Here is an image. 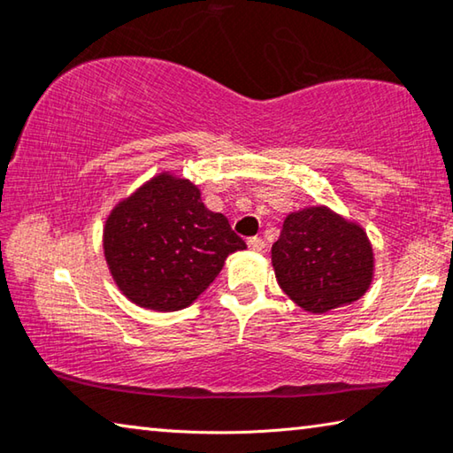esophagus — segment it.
I'll list each match as a JSON object with an SVG mask.
<instances>
[{"mask_svg":"<svg viewBox=\"0 0 453 453\" xmlns=\"http://www.w3.org/2000/svg\"><path fill=\"white\" fill-rule=\"evenodd\" d=\"M248 248L251 251H264L265 250V242L262 240V237L254 235V237H250V240H248Z\"/></svg>","mask_w":453,"mask_h":453,"instance_id":"34e87169","label":"esophagus"}]
</instances>
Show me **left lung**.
Listing matches in <instances>:
<instances>
[{
    "label": "left lung",
    "mask_w": 453,
    "mask_h": 453,
    "mask_svg": "<svg viewBox=\"0 0 453 453\" xmlns=\"http://www.w3.org/2000/svg\"><path fill=\"white\" fill-rule=\"evenodd\" d=\"M280 288L310 313L357 302L372 286L373 250L364 227L326 205L291 211L272 245Z\"/></svg>",
    "instance_id": "obj_1"
}]
</instances>
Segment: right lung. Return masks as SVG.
Segmentation results:
<instances>
[{"label": "right lung", "mask_w": 453, "mask_h": 453, "mask_svg": "<svg viewBox=\"0 0 453 453\" xmlns=\"http://www.w3.org/2000/svg\"><path fill=\"white\" fill-rule=\"evenodd\" d=\"M240 250L245 242L224 213L210 211L196 183L170 172L121 199L104 227L113 281L129 302L153 311L188 308Z\"/></svg>", "instance_id": "add662e5"}]
</instances>
